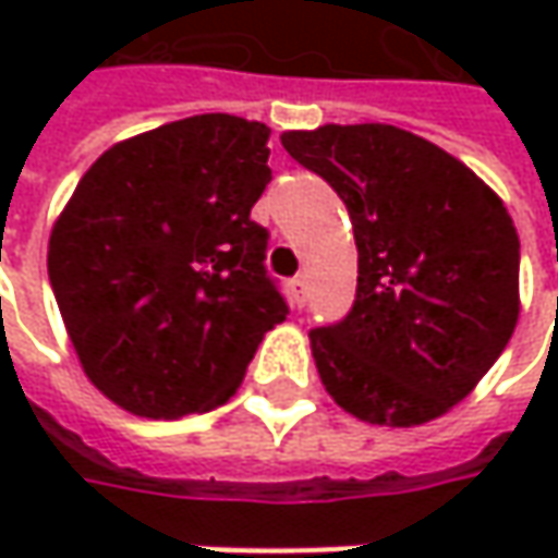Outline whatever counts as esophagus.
Wrapping results in <instances>:
<instances>
[{"mask_svg":"<svg viewBox=\"0 0 558 558\" xmlns=\"http://www.w3.org/2000/svg\"><path fill=\"white\" fill-rule=\"evenodd\" d=\"M291 291V304L294 307H304V301H307V276H294L289 282Z\"/></svg>","mask_w":558,"mask_h":558,"instance_id":"esophagus-1","label":"esophagus"}]
</instances>
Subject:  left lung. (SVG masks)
I'll return each mask as SVG.
<instances>
[{"instance_id": "1", "label": "left lung", "mask_w": 558, "mask_h": 558, "mask_svg": "<svg viewBox=\"0 0 558 558\" xmlns=\"http://www.w3.org/2000/svg\"><path fill=\"white\" fill-rule=\"evenodd\" d=\"M279 140L332 185L354 223V307L311 332L326 391L373 425L444 416L519 323V232L500 195L435 142L388 123H326Z\"/></svg>"}]
</instances>
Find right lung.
I'll list each match as a JSON object with an SVG mask.
<instances>
[{
  "label": "right lung",
  "mask_w": 558,
  "mask_h": 558,
  "mask_svg": "<svg viewBox=\"0 0 558 558\" xmlns=\"http://www.w3.org/2000/svg\"><path fill=\"white\" fill-rule=\"evenodd\" d=\"M269 126L195 114L111 145L49 235V282L83 373L145 418L226 403L289 316L251 207Z\"/></svg>",
  "instance_id": "add662e5"
}]
</instances>
